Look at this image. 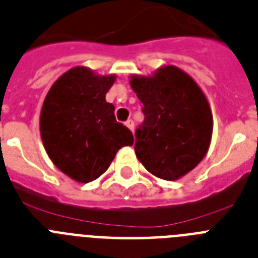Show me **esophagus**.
I'll return each instance as SVG.
<instances>
[{
    "label": "esophagus",
    "mask_w": 258,
    "mask_h": 258,
    "mask_svg": "<svg viewBox=\"0 0 258 258\" xmlns=\"http://www.w3.org/2000/svg\"><path fill=\"white\" fill-rule=\"evenodd\" d=\"M125 126H126L127 129H129V131L133 132L134 131V122H133V120H127L126 122H125Z\"/></svg>",
    "instance_id": "obj_1"
}]
</instances>
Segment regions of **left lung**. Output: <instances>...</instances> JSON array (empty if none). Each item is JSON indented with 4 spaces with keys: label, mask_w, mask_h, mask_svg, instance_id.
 I'll use <instances>...</instances> for the list:
<instances>
[{
    "label": "left lung",
    "mask_w": 258,
    "mask_h": 258,
    "mask_svg": "<svg viewBox=\"0 0 258 258\" xmlns=\"http://www.w3.org/2000/svg\"><path fill=\"white\" fill-rule=\"evenodd\" d=\"M144 108V124L136 131L134 151L145 168L173 181L190 172L208 154L213 114L208 99L192 77L173 65L153 76L131 77Z\"/></svg>",
    "instance_id": "left-lung-1"
}]
</instances>
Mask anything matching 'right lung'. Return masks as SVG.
<instances>
[{
    "mask_svg": "<svg viewBox=\"0 0 258 258\" xmlns=\"http://www.w3.org/2000/svg\"><path fill=\"white\" fill-rule=\"evenodd\" d=\"M114 74L99 76L86 66L63 73L52 85L40 112V136L49 159L78 182L102 176L133 134L116 121L105 94Z\"/></svg>",
    "mask_w": 258,
    "mask_h": 258,
    "instance_id": "obj_1",
    "label": "right lung"
}]
</instances>
